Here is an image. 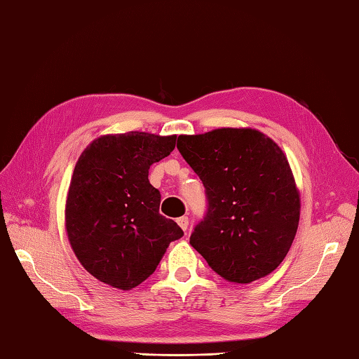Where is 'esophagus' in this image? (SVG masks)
I'll use <instances>...</instances> for the list:
<instances>
[{
  "label": "esophagus",
  "instance_id": "obj_1",
  "mask_svg": "<svg viewBox=\"0 0 359 359\" xmlns=\"http://www.w3.org/2000/svg\"><path fill=\"white\" fill-rule=\"evenodd\" d=\"M178 226L182 229V231H187V226H189V218L187 217H180L177 220Z\"/></svg>",
  "mask_w": 359,
  "mask_h": 359
}]
</instances>
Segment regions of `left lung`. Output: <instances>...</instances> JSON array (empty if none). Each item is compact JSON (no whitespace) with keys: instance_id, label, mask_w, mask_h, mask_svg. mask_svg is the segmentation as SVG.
<instances>
[{"instance_id":"left-lung-1","label":"left lung","mask_w":359,"mask_h":359,"mask_svg":"<svg viewBox=\"0 0 359 359\" xmlns=\"http://www.w3.org/2000/svg\"><path fill=\"white\" fill-rule=\"evenodd\" d=\"M177 147L208 198L190 245L228 282L251 283L273 273L290 251L301 214L282 149L252 128L181 135Z\"/></svg>"}]
</instances>
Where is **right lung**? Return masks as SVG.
I'll list each match as a JSON object with an SVG mask.
<instances>
[{
    "label": "right lung",
    "instance_id": "1",
    "mask_svg": "<svg viewBox=\"0 0 359 359\" xmlns=\"http://www.w3.org/2000/svg\"><path fill=\"white\" fill-rule=\"evenodd\" d=\"M177 136L144 131L107 135L80 155L65 220L72 251L97 280L131 290L155 273L170 241L184 232L159 214L149 169L170 155Z\"/></svg>",
    "mask_w": 359,
    "mask_h": 359
}]
</instances>
